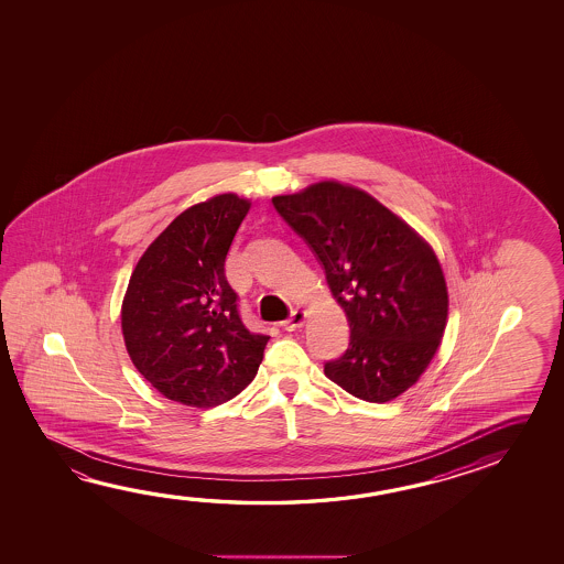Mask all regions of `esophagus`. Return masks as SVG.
<instances>
[{
  "label": "esophagus",
  "mask_w": 564,
  "mask_h": 564,
  "mask_svg": "<svg viewBox=\"0 0 564 564\" xmlns=\"http://www.w3.org/2000/svg\"><path fill=\"white\" fill-rule=\"evenodd\" d=\"M305 311H299V308H296V311H293V313H291V316H289L286 321H283V323H281V326H283L285 330H289V333H291V330H296V328H301V326L305 325Z\"/></svg>",
  "instance_id": "esophagus-1"
}]
</instances>
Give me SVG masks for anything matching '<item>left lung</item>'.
<instances>
[{"label":"left lung","mask_w":564,"mask_h":564,"mask_svg":"<svg viewBox=\"0 0 564 564\" xmlns=\"http://www.w3.org/2000/svg\"><path fill=\"white\" fill-rule=\"evenodd\" d=\"M325 269L350 343L325 375L384 404L417 382L447 323V286L434 249L362 189L318 182L271 199Z\"/></svg>","instance_id":"obj_1"}]
</instances>
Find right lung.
<instances>
[{"mask_svg":"<svg viewBox=\"0 0 564 564\" xmlns=\"http://www.w3.org/2000/svg\"><path fill=\"white\" fill-rule=\"evenodd\" d=\"M251 202L219 194L182 212L150 243L122 301L132 365L160 394L212 408L258 375L268 335L241 323L226 256Z\"/></svg>","mask_w":564,"mask_h":564,"instance_id":"right-lung-1","label":"right lung"}]
</instances>
